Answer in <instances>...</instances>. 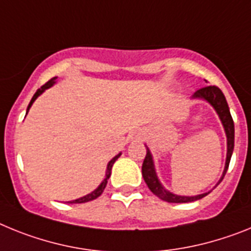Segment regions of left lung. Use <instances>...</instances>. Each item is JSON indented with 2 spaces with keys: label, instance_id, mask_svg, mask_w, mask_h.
I'll return each instance as SVG.
<instances>
[{
  "label": "left lung",
  "instance_id": "1",
  "mask_svg": "<svg viewBox=\"0 0 251 251\" xmlns=\"http://www.w3.org/2000/svg\"><path fill=\"white\" fill-rule=\"evenodd\" d=\"M192 99H201L207 101L208 103L215 108V111L219 115L220 120H221L224 128H225L226 138H227V155H226V163H225V169H224V173H222V177L220 178L219 183L224 179L226 172H227L228 164H230V159L232 155V151H234V141H235V127H234V121H232V117H231L230 110H228V104L226 102L225 96L221 92V89L216 86H207L203 88L196 91L195 95L192 96ZM141 172H143V178L145 180V183L148 184L150 191L159 197L160 200L165 202H169V203H187V202H193L197 201V200H201L204 196H207L210 192L207 193H202V195L197 196H178L174 195L172 192L167 191V189L163 187V184L159 182L158 176L155 173V168H154V162H152L151 152H150L149 148L147 147V155L144 159L143 168H141ZM216 184V186H217Z\"/></svg>",
  "mask_w": 251,
  "mask_h": 251
}]
</instances>
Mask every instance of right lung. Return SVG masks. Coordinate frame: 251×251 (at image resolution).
I'll list each match as a JSON object with an SVG mask.
<instances>
[{
    "label": "right lung",
    "mask_w": 251,
    "mask_h": 251,
    "mask_svg": "<svg viewBox=\"0 0 251 251\" xmlns=\"http://www.w3.org/2000/svg\"><path fill=\"white\" fill-rule=\"evenodd\" d=\"M55 80H56V77L51 78V79H50V80H48V82H47V83L44 84V86H41L40 88H39L38 91H36V92H35V95L32 96L31 101H30L29 106H27V111H26V113L29 112L30 107H31V104L34 103V101H35V100L38 99L39 96H40L41 93L44 92L45 89L50 88V87L53 86V84L55 83ZM120 155H121V152H120V154H117L116 156H113V158L111 159L110 162H108V164H107V169H106V177H104V179L102 180V183H101V184H100V186L97 187V188H96L95 191H93V192H91V193H89V195L84 196V197H80V198H78V200H74V201H71V203H84V202L92 201V200H96V198H97V197H100V196L102 195V192L104 191V188H106V184H107V180H108V178H110V176H111V169H112V165H113V163L116 162L117 159L120 158Z\"/></svg>",
    "instance_id": "add662e5"
}]
</instances>
